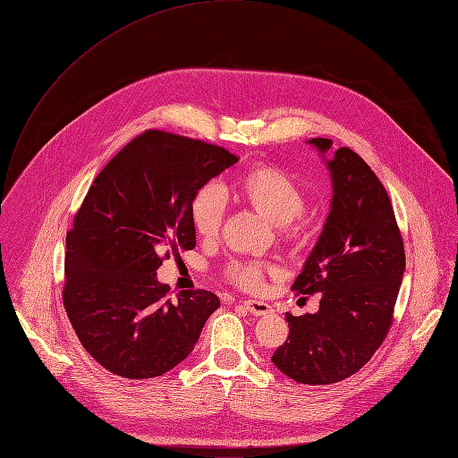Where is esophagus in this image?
Instances as JSON below:
<instances>
[{"label": "esophagus", "mask_w": 458, "mask_h": 458, "mask_svg": "<svg viewBox=\"0 0 458 458\" xmlns=\"http://www.w3.org/2000/svg\"><path fill=\"white\" fill-rule=\"evenodd\" d=\"M242 306L253 317H267V315L273 313V308L269 306L267 301H262V300H246Z\"/></svg>", "instance_id": "esophagus-1"}]
</instances>
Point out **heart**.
Listing matches in <instances>:
<instances>
[{
    "label": "heart",
    "instance_id": "1",
    "mask_svg": "<svg viewBox=\"0 0 458 458\" xmlns=\"http://www.w3.org/2000/svg\"><path fill=\"white\" fill-rule=\"evenodd\" d=\"M225 198L248 205L271 225L282 226L291 239L301 235V226L293 219L303 212L306 198L289 176L276 169L253 167L230 185L203 187L191 205V221L198 235L208 239L219 232L225 219ZM267 269L269 266L262 262L235 260L226 267V278L242 289H257Z\"/></svg>",
    "mask_w": 458,
    "mask_h": 458
}]
</instances>
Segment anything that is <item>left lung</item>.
<instances>
[{
  "label": "left lung",
  "instance_id": "obj_1",
  "mask_svg": "<svg viewBox=\"0 0 458 458\" xmlns=\"http://www.w3.org/2000/svg\"><path fill=\"white\" fill-rule=\"evenodd\" d=\"M326 162L333 199L324 230L293 289L322 293L311 315L285 313L289 336L273 365L303 385L338 383L356 374L379 349L390 326L404 273V248L388 194L349 147L308 140Z\"/></svg>",
  "mask_w": 458,
  "mask_h": 458
}]
</instances>
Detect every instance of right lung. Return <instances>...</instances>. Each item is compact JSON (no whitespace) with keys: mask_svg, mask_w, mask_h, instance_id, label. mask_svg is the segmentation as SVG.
Returning <instances> with one entry per match:
<instances>
[{"mask_svg":"<svg viewBox=\"0 0 458 458\" xmlns=\"http://www.w3.org/2000/svg\"><path fill=\"white\" fill-rule=\"evenodd\" d=\"M223 147L164 131L129 141L89 187L66 233L63 300L82 347L109 372L157 377L182 363L219 298H167L157 269L192 250L194 196L237 164Z\"/></svg>","mask_w":458,"mask_h":458,"instance_id":"right-lung-1","label":"right lung"}]
</instances>
